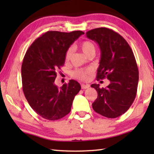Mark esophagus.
Instances as JSON below:
<instances>
[{
    "label": "esophagus",
    "mask_w": 154,
    "mask_h": 154,
    "mask_svg": "<svg viewBox=\"0 0 154 154\" xmlns=\"http://www.w3.org/2000/svg\"><path fill=\"white\" fill-rule=\"evenodd\" d=\"M81 87H82V89H87V88H90V85L89 84H83V83H82V84L81 85Z\"/></svg>",
    "instance_id": "esophagus-1"
}]
</instances>
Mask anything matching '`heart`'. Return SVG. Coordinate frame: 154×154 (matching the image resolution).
I'll list each match as a JSON object with an SVG mask.
<instances>
[{
	"label": "heart",
	"instance_id": "1",
	"mask_svg": "<svg viewBox=\"0 0 154 154\" xmlns=\"http://www.w3.org/2000/svg\"><path fill=\"white\" fill-rule=\"evenodd\" d=\"M81 48L83 52V54L87 56L90 55L91 54H95L96 52V48L94 43L89 41H85L81 44ZM73 54V48L71 47V48H68V49L65 53V60L66 61L69 60L71 59V56ZM93 69L92 68H86V69H76L72 72V75L74 77L77 78L78 79L85 81L88 80L89 78L90 75L93 72Z\"/></svg>",
	"mask_w": 154,
	"mask_h": 154
}]
</instances>
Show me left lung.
Returning a JSON list of instances; mask_svg holds the SVG:
<instances>
[{
  "label": "left lung",
  "instance_id": "1",
  "mask_svg": "<svg viewBox=\"0 0 154 154\" xmlns=\"http://www.w3.org/2000/svg\"><path fill=\"white\" fill-rule=\"evenodd\" d=\"M86 36L97 43L100 49L96 78L110 81L105 88L91 85L98 93L92 108L106 118H118L128 110L136 97L139 70L133 51L120 35L109 28L89 30Z\"/></svg>",
  "mask_w": 154,
  "mask_h": 154
}]
</instances>
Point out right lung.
<instances>
[{
  "mask_svg": "<svg viewBox=\"0 0 154 154\" xmlns=\"http://www.w3.org/2000/svg\"><path fill=\"white\" fill-rule=\"evenodd\" d=\"M84 32L48 31L34 41L22 65V88L34 111L43 118L57 120L70 113L81 85L71 79L58 88L54 83L57 71L65 62L68 48Z\"/></svg>",
  "mask_w": 154,
  "mask_h": 154,
  "instance_id": "add662e5",
  "label": "right lung"
}]
</instances>
